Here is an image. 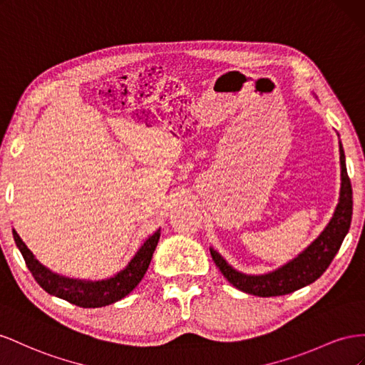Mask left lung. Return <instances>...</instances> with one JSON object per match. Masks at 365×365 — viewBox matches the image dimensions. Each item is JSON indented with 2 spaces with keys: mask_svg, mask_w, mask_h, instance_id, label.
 I'll return each mask as SVG.
<instances>
[{
  "mask_svg": "<svg viewBox=\"0 0 365 365\" xmlns=\"http://www.w3.org/2000/svg\"><path fill=\"white\" fill-rule=\"evenodd\" d=\"M339 162H341V188L339 199L330 222L322 229V232L312 242L304 251L295 258L284 263L270 272L249 275L240 272L229 264L214 247H210L211 255L217 267L222 270L225 278L234 287L255 297H279L292 294L295 290L312 284L330 266L331 259L338 254L339 247L350 229L353 197L351 183L347 175L346 155L339 142Z\"/></svg>",
  "mask_w": 365,
  "mask_h": 365,
  "instance_id": "1",
  "label": "left lung"
}]
</instances>
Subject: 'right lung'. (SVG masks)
<instances>
[{
	"label": "right lung",
	"mask_w": 365,
	"mask_h": 365,
	"mask_svg": "<svg viewBox=\"0 0 365 365\" xmlns=\"http://www.w3.org/2000/svg\"><path fill=\"white\" fill-rule=\"evenodd\" d=\"M12 232L19 252L23 254L26 264L35 277V279L38 281V284L43 287L47 294L86 309H95L113 304L127 297L130 292H133V289L140 283L145 272H147L153 254L155 251V247H158L160 238L159 227L158 231L143 242V245L138 249V252L133 255L128 264L113 277L103 279H79L56 274L53 270L46 267L43 263H39L34 252L30 251L23 240H21V237L18 235L15 229H12Z\"/></svg>",
	"instance_id": "right-lung-1"
}]
</instances>
